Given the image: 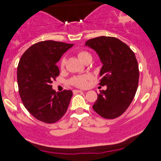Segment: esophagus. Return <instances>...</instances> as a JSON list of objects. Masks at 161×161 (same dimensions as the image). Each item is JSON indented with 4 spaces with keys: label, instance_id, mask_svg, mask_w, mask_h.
Segmentation results:
<instances>
[{
    "label": "esophagus",
    "instance_id": "34e87169",
    "mask_svg": "<svg viewBox=\"0 0 161 161\" xmlns=\"http://www.w3.org/2000/svg\"><path fill=\"white\" fill-rule=\"evenodd\" d=\"M82 90H73V93L75 94V93H78V92H82Z\"/></svg>",
    "mask_w": 161,
    "mask_h": 161
}]
</instances>
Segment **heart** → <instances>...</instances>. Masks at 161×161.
<instances>
[{
	"instance_id": "b5f03b06",
	"label": "heart",
	"mask_w": 161,
	"mask_h": 161,
	"mask_svg": "<svg viewBox=\"0 0 161 161\" xmlns=\"http://www.w3.org/2000/svg\"><path fill=\"white\" fill-rule=\"evenodd\" d=\"M78 56L79 58L83 61L84 63L86 61H88L89 59H92V55L90 53H89L86 50H81L78 53ZM66 64V58H64L61 59V69H63L65 66ZM91 79V76L89 75H78V76H74L70 79V83L71 85L75 86L76 87H79V88H85L88 86L89 81Z\"/></svg>"
}]
</instances>
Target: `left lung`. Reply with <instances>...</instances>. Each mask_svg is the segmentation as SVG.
<instances>
[{"instance_id": "obj_1", "label": "left lung", "mask_w": 161, "mask_h": 161, "mask_svg": "<svg viewBox=\"0 0 161 161\" xmlns=\"http://www.w3.org/2000/svg\"><path fill=\"white\" fill-rule=\"evenodd\" d=\"M97 53L103 66L100 91L92 108L103 118L114 119L127 110L134 99L139 84V71L134 52L127 44L111 36H100L86 42Z\"/></svg>"}]
</instances>
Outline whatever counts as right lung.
Masks as SVG:
<instances>
[{
    "label": "right lung",
    "mask_w": 161,
    "mask_h": 161,
    "mask_svg": "<svg viewBox=\"0 0 161 161\" xmlns=\"http://www.w3.org/2000/svg\"><path fill=\"white\" fill-rule=\"evenodd\" d=\"M72 46L53 40L39 42L25 50L19 61V95L27 111L39 121L54 123L67 111L72 92H57L51 83L60 74L57 62Z\"/></svg>",
    "instance_id": "obj_1"
}]
</instances>
